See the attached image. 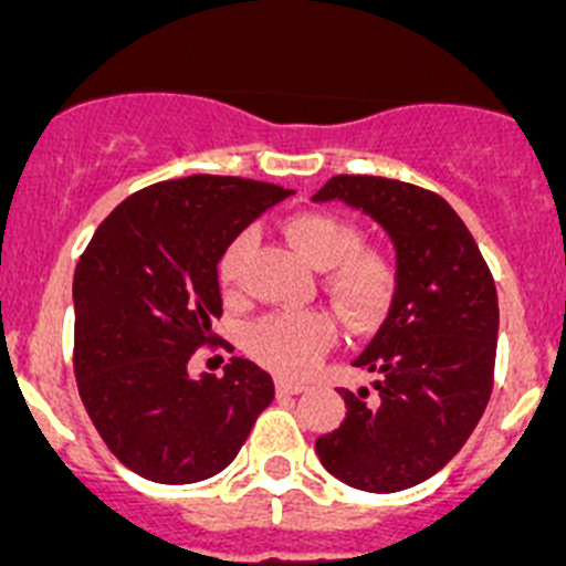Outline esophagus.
<instances>
[{"instance_id": "34e87169", "label": "esophagus", "mask_w": 566, "mask_h": 566, "mask_svg": "<svg viewBox=\"0 0 566 566\" xmlns=\"http://www.w3.org/2000/svg\"><path fill=\"white\" fill-rule=\"evenodd\" d=\"M304 389H307V386L298 384V380H284V378L276 380V391H279V395H302Z\"/></svg>"}]
</instances>
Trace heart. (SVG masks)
Masks as SVG:
<instances>
[{
  "mask_svg": "<svg viewBox=\"0 0 566 566\" xmlns=\"http://www.w3.org/2000/svg\"><path fill=\"white\" fill-rule=\"evenodd\" d=\"M304 262L327 271V290L355 327L371 324L389 304L395 273L384 253L358 248V231L335 213L302 211L282 226ZM248 237H237L220 259V282L237 290L245 271ZM335 340L333 315L321 310L268 315L248 333V353L279 375H304Z\"/></svg>",
  "mask_w": 566,
  "mask_h": 566,
  "instance_id": "1",
  "label": "heart"
}]
</instances>
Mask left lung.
Segmentation results:
<instances>
[{
    "label": "left lung",
    "mask_w": 566,
    "mask_h": 566,
    "mask_svg": "<svg viewBox=\"0 0 566 566\" xmlns=\"http://www.w3.org/2000/svg\"><path fill=\"white\" fill-rule=\"evenodd\" d=\"M338 200L378 222L395 248V295L353 366L371 389H338L346 417L315 440L344 485L395 493L434 476L465 446L488 406L499 304L465 222L442 197L389 177L338 175L313 202Z\"/></svg>",
    "instance_id": "8db88e82"
}]
</instances>
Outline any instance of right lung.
<instances>
[{
  "label": "right lung",
  "mask_w": 566,
  "mask_h": 566,
  "mask_svg": "<svg viewBox=\"0 0 566 566\" xmlns=\"http://www.w3.org/2000/svg\"><path fill=\"white\" fill-rule=\"evenodd\" d=\"M290 191L191 175L126 197L93 233L73 276L75 380L101 440L129 471L191 485L231 465L273 400V378L231 358L222 378L188 358L222 313L217 264Z\"/></svg>",
  "instance_id": "obj_1"
}]
</instances>
